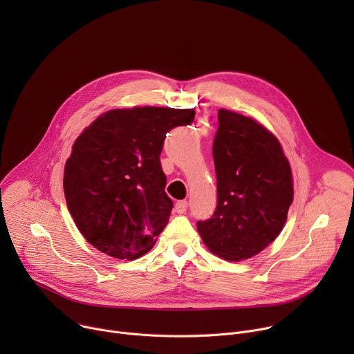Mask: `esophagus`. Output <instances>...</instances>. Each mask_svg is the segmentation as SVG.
I'll return each instance as SVG.
<instances>
[{
  "label": "esophagus",
  "instance_id": "esophagus-1",
  "mask_svg": "<svg viewBox=\"0 0 354 354\" xmlns=\"http://www.w3.org/2000/svg\"><path fill=\"white\" fill-rule=\"evenodd\" d=\"M186 210H187V201L186 200L176 201V205H175V212L176 213L183 214V213H186Z\"/></svg>",
  "mask_w": 354,
  "mask_h": 354
}]
</instances>
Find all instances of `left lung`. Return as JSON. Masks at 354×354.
<instances>
[{
    "instance_id": "left-lung-1",
    "label": "left lung",
    "mask_w": 354,
    "mask_h": 354,
    "mask_svg": "<svg viewBox=\"0 0 354 354\" xmlns=\"http://www.w3.org/2000/svg\"><path fill=\"white\" fill-rule=\"evenodd\" d=\"M217 207L197 231L225 261L258 255L284 227L292 203L290 164L279 140L257 120L218 111L213 141Z\"/></svg>"
}]
</instances>
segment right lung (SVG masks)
<instances>
[{"label": "right lung", "instance_id": "right-lung-1", "mask_svg": "<svg viewBox=\"0 0 354 354\" xmlns=\"http://www.w3.org/2000/svg\"><path fill=\"white\" fill-rule=\"evenodd\" d=\"M193 120V109H113L81 133L63 185L68 212L92 246L126 261L154 246L174 207L160 162L164 140Z\"/></svg>", "mask_w": 354, "mask_h": 354}]
</instances>
